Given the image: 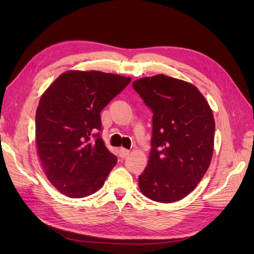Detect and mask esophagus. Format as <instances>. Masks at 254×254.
Masks as SVG:
<instances>
[{
  "instance_id": "obj_1",
  "label": "esophagus",
  "mask_w": 254,
  "mask_h": 254,
  "mask_svg": "<svg viewBox=\"0 0 254 254\" xmlns=\"http://www.w3.org/2000/svg\"><path fill=\"white\" fill-rule=\"evenodd\" d=\"M119 153H120V157L126 158L127 156L130 154V150H127L126 148H120V150H119Z\"/></svg>"
}]
</instances>
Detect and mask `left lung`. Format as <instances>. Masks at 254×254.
<instances>
[{"label":"left lung","instance_id":"8db88e82","mask_svg":"<svg viewBox=\"0 0 254 254\" xmlns=\"http://www.w3.org/2000/svg\"><path fill=\"white\" fill-rule=\"evenodd\" d=\"M133 88L153 111L152 150L139 190L156 202H177L196 188L212 161L213 111L195 86L164 74L134 80Z\"/></svg>","mask_w":254,"mask_h":254}]
</instances>
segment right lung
<instances>
[{
	"mask_svg": "<svg viewBox=\"0 0 254 254\" xmlns=\"http://www.w3.org/2000/svg\"><path fill=\"white\" fill-rule=\"evenodd\" d=\"M131 77L100 71H66L42 94L36 111L38 157L48 180L73 198L104 186L117 157L100 137V112Z\"/></svg>",
	"mask_w": 254,
	"mask_h": 254,
	"instance_id": "1",
	"label": "right lung"
}]
</instances>
